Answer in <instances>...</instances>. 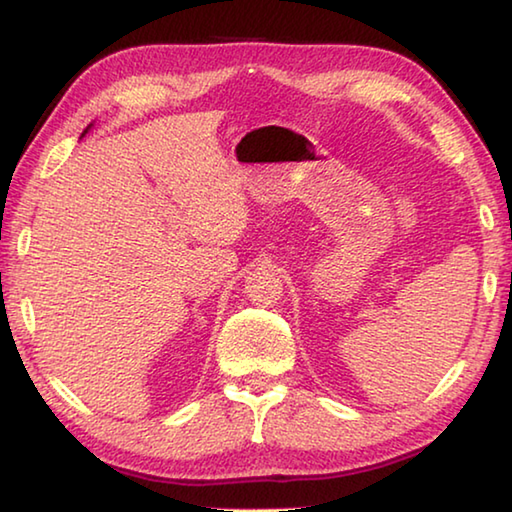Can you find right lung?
<instances>
[{"label":"right lung","instance_id":"right-lung-1","mask_svg":"<svg viewBox=\"0 0 512 512\" xmlns=\"http://www.w3.org/2000/svg\"><path fill=\"white\" fill-rule=\"evenodd\" d=\"M92 126H94V124H90V126H88V128H85V131H83V135H85V133H88V131H90V128H92ZM83 135H81V137H83Z\"/></svg>","mask_w":512,"mask_h":512}]
</instances>
